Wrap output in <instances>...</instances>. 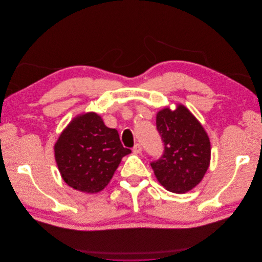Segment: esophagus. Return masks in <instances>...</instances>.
<instances>
[{
    "label": "esophagus",
    "instance_id": "1",
    "mask_svg": "<svg viewBox=\"0 0 262 262\" xmlns=\"http://www.w3.org/2000/svg\"><path fill=\"white\" fill-rule=\"evenodd\" d=\"M141 152H142V146H141V144L137 143L136 145L133 146V153L134 154H140Z\"/></svg>",
    "mask_w": 262,
    "mask_h": 262
}]
</instances>
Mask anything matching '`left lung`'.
Segmentation results:
<instances>
[{
	"label": "left lung",
	"mask_w": 262,
	"mask_h": 262,
	"mask_svg": "<svg viewBox=\"0 0 262 262\" xmlns=\"http://www.w3.org/2000/svg\"><path fill=\"white\" fill-rule=\"evenodd\" d=\"M157 131L164 142L160 160L150 163L160 184L175 193L193 189L207 172L211 144L207 132L184 105L164 108L156 115Z\"/></svg>",
	"instance_id": "1"
}]
</instances>
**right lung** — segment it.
<instances>
[{
  "instance_id": "right-lung-1",
  "label": "right lung",
  "mask_w": 262,
  "mask_h": 262,
  "mask_svg": "<svg viewBox=\"0 0 262 262\" xmlns=\"http://www.w3.org/2000/svg\"><path fill=\"white\" fill-rule=\"evenodd\" d=\"M123 147L116 129L105 125L100 116L86 113L75 117L54 144V157L62 179L78 191L96 193L112 180Z\"/></svg>"
}]
</instances>
